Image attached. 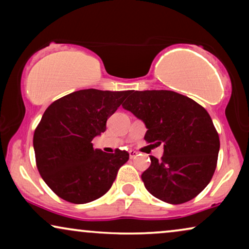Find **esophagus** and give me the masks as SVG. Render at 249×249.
<instances>
[{"label": "esophagus", "mask_w": 249, "mask_h": 249, "mask_svg": "<svg viewBox=\"0 0 249 249\" xmlns=\"http://www.w3.org/2000/svg\"><path fill=\"white\" fill-rule=\"evenodd\" d=\"M137 154H138V153L136 152V151H132V149H130V151H129V156H130V159H134Z\"/></svg>", "instance_id": "34e87169"}]
</instances>
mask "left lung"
Returning a JSON list of instances; mask_svg holds the SVG:
<instances>
[{"label":"left lung","instance_id":"obj_1","mask_svg":"<svg viewBox=\"0 0 249 249\" xmlns=\"http://www.w3.org/2000/svg\"><path fill=\"white\" fill-rule=\"evenodd\" d=\"M122 104L144 122L145 141L163 145L161 161L149 156L142 172L146 189L169 204H182L196 197L215 171L220 139L212 119L192 98L171 90H129Z\"/></svg>","mask_w":249,"mask_h":249}]
</instances>
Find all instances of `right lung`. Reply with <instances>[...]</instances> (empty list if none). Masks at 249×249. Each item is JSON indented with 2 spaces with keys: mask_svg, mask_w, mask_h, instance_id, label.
<instances>
[{
  "mask_svg": "<svg viewBox=\"0 0 249 249\" xmlns=\"http://www.w3.org/2000/svg\"><path fill=\"white\" fill-rule=\"evenodd\" d=\"M129 91L81 89L53 102L34 134L39 175L61 198L86 204L107 193L119 169L129 160L125 151L105 153L91 141L107 130V121Z\"/></svg>",
  "mask_w": 249,
  "mask_h": 249,
  "instance_id": "add662e5",
  "label": "right lung"
}]
</instances>
